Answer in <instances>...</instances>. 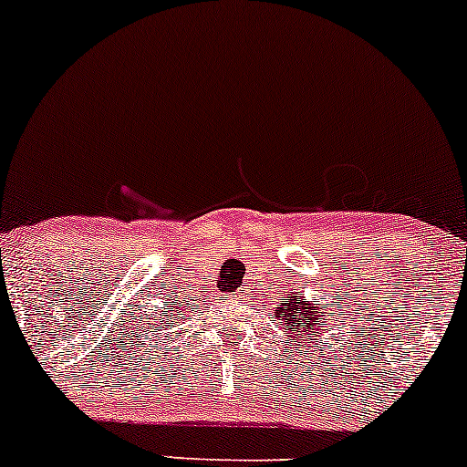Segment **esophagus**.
I'll return each instance as SVG.
<instances>
[{
    "label": "esophagus",
    "instance_id": "1",
    "mask_svg": "<svg viewBox=\"0 0 467 467\" xmlns=\"http://www.w3.org/2000/svg\"><path fill=\"white\" fill-rule=\"evenodd\" d=\"M247 296H249V291L243 289V291H238V296L235 297H240V300H247Z\"/></svg>",
    "mask_w": 467,
    "mask_h": 467
}]
</instances>
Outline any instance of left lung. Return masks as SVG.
<instances>
[{"mask_svg": "<svg viewBox=\"0 0 467 467\" xmlns=\"http://www.w3.org/2000/svg\"><path fill=\"white\" fill-rule=\"evenodd\" d=\"M275 319H282V324L286 327L285 331H296L297 337L311 339L319 331L317 322L322 316H319L317 306L302 300V293H296L293 300L277 304Z\"/></svg>", "mask_w": 467, "mask_h": 467, "instance_id": "obj_1", "label": "left lung"}]
</instances>
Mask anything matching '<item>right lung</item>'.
Wrapping results in <instances>:
<instances>
[{
    "label": "right lung",
    "instance_id": "right-lung-1",
    "mask_svg": "<svg viewBox=\"0 0 467 467\" xmlns=\"http://www.w3.org/2000/svg\"><path fill=\"white\" fill-rule=\"evenodd\" d=\"M178 316H181V313H178Z\"/></svg>",
    "mask_w": 467,
    "mask_h": 467
}]
</instances>
